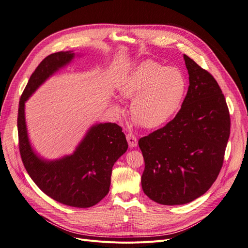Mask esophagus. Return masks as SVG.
I'll list each match as a JSON object with an SVG mask.
<instances>
[{"mask_svg": "<svg viewBox=\"0 0 248 248\" xmlns=\"http://www.w3.org/2000/svg\"><path fill=\"white\" fill-rule=\"evenodd\" d=\"M126 140L128 142V146L131 148H136L138 146V140L133 134H127L126 135Z\"/></svg>", "mask_w": 248, "mask_h": 248, "instance_id": "obj_1", "label": "esophagus"}]
</instances>
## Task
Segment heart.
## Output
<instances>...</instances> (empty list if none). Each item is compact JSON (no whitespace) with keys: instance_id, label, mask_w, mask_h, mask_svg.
<instances>
[{"instance_id":"1","label":"heart","mask_w":248,"mask_h":248,"mask_svg":"<svg viewBox=\"0 0 248 248\" xmlns=\"http://www.w3.org/2000/svg\"><path fill=\"white\" fill-rule=\"evenodd\" d=\"M187 81L177 67H165L154 61L140 63L119 85L122 97L132 99L129 112L145 127H159L177 113L186 94ZM112 109L122 107L113 103Z\"/></svg>"}]
</instances>
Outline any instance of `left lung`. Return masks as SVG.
<instances>
[{
    "mask_svg": "<svg viewBox=\"0 0 248 248\" xmlns=\"http://www.w3.org/2000/svg\"><path fill=\"white\" fill-rule=\"evenodd\" d=\"M189 87L181 109L164 127L140 138L141 188L153 201L182 205L206 193L222 168L230 115L215 78L184 54Z\"/></svg>",
    "mask_w": 248,
    "mask_h": 248,
    "instance_id": "left-lung-1",
    "label": "left lung"
}]
</instances>
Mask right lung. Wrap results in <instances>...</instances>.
<instances>
[{
	"mask_svg": "<svg viewBox=\"0 0 248 248\" xmlns=\"http://www.w3.org/2000/svg\"><path fill=\"white\" fill-rule=\"evenodd\" d=\"M74 56L72 51L50 54L32 73L19 102V148L26 171L47 196L67 206L88 208L107 196L112 167L127 150L122 127L111 123L93 124L73 154L49 161L32 149L25 120V102Z\"/></svg>",
	"mask_w": 248,
	"mask_h": 248,
	"instance_id": "1",
	"label": "right lung"
}]
</instances>
